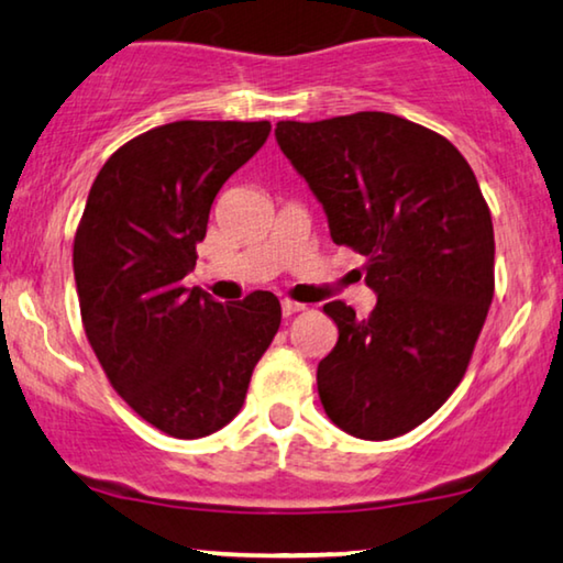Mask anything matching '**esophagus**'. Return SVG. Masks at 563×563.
I'll return each instance as SVG.
<instances>
[{"label": "esophagus", "mask_w": 563, "mask_h": 563, "mask_svg": "<svg viewBox=\"0 0 563 563\" xmlns=\"http://www.w3.org/2000/svg\"><path fill=\"white\" fill-rule=\"evenodd\" d=\"M302 310H305V305L291 302V299H282V312H284V318H291V314H297V312H302Z\"/></svg>", "instance_id": "esophagus-1"}]
</instances>
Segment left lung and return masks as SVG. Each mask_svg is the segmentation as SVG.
<instances>
[{"label":"left lung","instance_id":"8db88e82","mask_svg":"<svg viewBox=\"0 0 563 563\" xmlns=\"http://www.w3.org/2000/svg\"><path fill=\"white\" fill-rule=\"evenodd\" d=\"M274 135L376 291L364 320L341 299L322 307L338 343L318 366L320 402L349 435H402L453 395L487 320L489 207L456 145L397 114L287 120Z\"/></svg>","mask_w":563,"mask_h":563}]
</instances>
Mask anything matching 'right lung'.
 Here are the masks:
<instances>
[{
  "instance_id": "obj_1",
  "label": "right lung",
  "mask_w": 563,
  "mask_h": 563,
  "mask_svg": "<svg viewBox=\"0 0 563 563\" xmlns=\"http://www.w3.org/2000/svg\"><path fill=\"white\" fill-rule=\"evenodd\" d=\"M272 125L179 120L107 158L74 238L87 338L114 391L166 435L205 438L241 412L282 322L272 291L238 305L181 287L222 184Z\"/></svg>"
}]
</instances>
